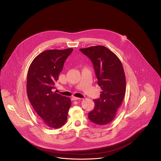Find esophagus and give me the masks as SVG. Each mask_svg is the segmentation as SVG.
<instances>
[{
	"mask_svg": "<svg viewBox=\"0 0 161 161\" xmlns=\"http://www.w3.org/2000/svg\"><path fill=\"white\" fill-rule=\"evenodd\" d=\"M82 98H79V97H72V100H80Z\"/></svg>",
	"mask_w": 161,
	"mask_h": 161,
	"instance_id": "esophagus-1",
	"label": "esophagus"
}]
</instances>
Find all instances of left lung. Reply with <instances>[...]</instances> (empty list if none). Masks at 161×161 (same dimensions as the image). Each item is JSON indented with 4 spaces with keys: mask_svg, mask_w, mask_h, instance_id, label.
<instances>
[{
    "mask_svg": "<svg viewBox=\"0 0 161 161\" xmlns=\"http://www.w3.org/2000/svg\"><path fill=\"white\" fill-rule=\"evenodd\" d=\"M80 51L91 59L102 89L100 98L93 100L95 107L89 113V118L98 126L106 125L114 119L125 95L123 65L115 53L105 46L80 48Z\"/></svg>",
    "mask_w": 161,
    "mask_h": 161,
    "instance_id": "left-lung-1",
    "label": "left lung"
}]
</instances>
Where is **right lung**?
<instances>
[{
  "label": "right lung",
  "mask_w": 161,
  "mask_h": 161,
  "mask_svg": "<svg viewBox=\"0 0 161 161\" xmlns=\"http://www.w3.org/2000/svg\"><path fill=\"white\" fill-rule=\"evenodd\" d=\"M72 51V48L45 51L33 60L28 70V100L42 121L49 128H59L68 119L70 99L52 92V89Z\"/></svg>",
  "instance_id": "add662e5"
}]
</instances>
